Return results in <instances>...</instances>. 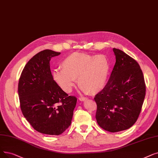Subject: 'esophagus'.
I'll list each match as a JSON object with an SVG mask.
<instances>
[{
  "label": "esophagus",
  "mask_w": 158,
  "mask_h": 158,
  "mask_svg": "<svg viewBox=\"0 0 158 158\" xmlns=\"http://www.w3.org/2000/svg\"><path fill=\"white\" fill-rule=\"evenodd\" d=\"M79 101H85L86 100L88 99V98H85V97H80V98H79Z\"/></svg>",
  "instance_id": "34e87169"
}]
</instances>
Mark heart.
<instances>
[{
  "mask_svg": "<svg viewBox=\"0 0 158 158\" xmlns=\"http://www.w3.org/2000/svg\"><path fill=\"white\" fill-rule=\"evenodd\" d=\"M61 67L53 70L52 76L64 92H71L77 79L82 91L94 94L105 87L111 64L105 55L74 52L63 60Z\"/></svg>",
  "mask_w": 158,
  "mask_h": 158,
  "instance_id": "b5f03b06",
  "label": "heart"
}]
</instances>
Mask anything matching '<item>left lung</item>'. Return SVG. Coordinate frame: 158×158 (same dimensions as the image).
<instances>
[{"label": "left lung", "instance_id": "obj_1", "mask_svg": "<svg viewBox=\"0 0 158 158\" xmlns=\"http://www.w3.org/2000/svg\"><path fill=\"white\" fill-rule=\"evenodd\" d=\"M115 64L105 87L95 96V118L100 127L117 132L128 129L138 119L145 97L143 74L136 61L114 48Z\"/></svg>", "mask_w": 158, "mask_h": 158}]
</instances>
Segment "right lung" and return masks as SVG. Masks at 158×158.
I'll use <instances>...</instances> for the list:
<instances>
[{
  "instance_id": "add662e5",
  "label": "right lung",
  "mask_w": 158,
  "mask_h": 158,
  "mask_svg": "<svg viewBox=\"0 0 158 158\" xmlns=\"http://www.w3.org/2000/svg\"><path fill=\"white\" fill-rule=\"evenodd\" d=\"M60 54L51 50L37 53L24 66L18 85L24 118L37 132L48 135H60L69 127L77 103V98L53 79L50 61Z\"/></svg>"
}]
</instances>
